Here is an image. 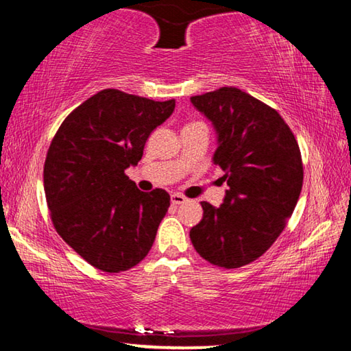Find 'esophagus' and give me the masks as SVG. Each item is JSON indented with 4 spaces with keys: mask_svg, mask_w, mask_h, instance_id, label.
Here are the masks:
<instances>
[{
    "mask_svg": "<svg viewBox=\"0 0 351 351\" xmlns=\"http://www.w3.org/2000/svg\"><path fill=\"white\" fill-rule=\"evenodd\" d=\"M170 199H171V204H175V206H180V204H184L187 201V198L186 197H182V195H180V193H173L170 197Z\"/></svg>",
    "mask_w": 351,
    "mask_h": 351,
    "instance_id": "1",
    "label": "esophagus"
}]
</instances>
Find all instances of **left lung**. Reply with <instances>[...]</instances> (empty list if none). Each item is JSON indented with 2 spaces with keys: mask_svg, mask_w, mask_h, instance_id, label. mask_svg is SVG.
<instances>
[{
  "mask_svg": "<svg viewBox=\"0 0 351 351\" xmlns=\"http://www.w3.org/2000/svg\"><path fill=\"white\" fill-rule=\"evenodd\" d=\"M212 122L229 190L219 207L203 201V219L190 229L197 252L219 268H240L272 246L300 197L299 145L278 112L234 86L190 97Z\"/></svg>",
  "mask_w": 351,
  "mask_h": 351,
  "instance_id": "1",
  "label": "left lung"
}]
</instances>
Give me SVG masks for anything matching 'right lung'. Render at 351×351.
<instances>
[{"instance_id": "obj_1", "label": "right lung", "mask_w": 351, "mask_h": 351, "mask_svg": "<svg viewBox=\"0 0 351 351\" xmlns=\"http://www.w3.org/2000/svg\"><path fill=\"white\" fill-rule=\"evenodd\" d=\"M175 110L119 90H102L64 119L45 161L47 207L58 235L94 268H133L153 246L170 206L162 189L145 193L125 175L148 136Z\"/></svg>"}]
</instances>
